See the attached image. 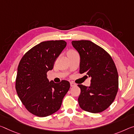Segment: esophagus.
I'll use <instances>...</instances> for the list:
<instances>
[{
    "label": "esophagus",
    "mask_w": 134,
    "mask_h": 134,
    "mask_svg": "<svg viewBox=\"0 0 134 134\" xmlns=\"http://www.w3.org/2000/svg\"><path fill=\"white\" fill-rule=\"evenodd\" d=\"M76 85L75 84V83H74L73 82H70V86H71V87H73V86H76Z\"/></svg>",
    "instance_id": "1"
}]
</instances>
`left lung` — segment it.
Segmentation results:
<instances>
[{
  "label": "left lung",
  "instance_id": "obj_1",
  "mask_svg": "<svg viewBox=\"0 0 134 134\" xmlns=\"http://www.w3.org/2000/svg\"><path fill=\"white\" fill-rule=\"evenodd\" d=\"M79 54L80 73L91 77V85H78V102L82 110L92 113L107 109L115 99L119 86L118 73L111 56L90 40L72 41Z\"/></svg>",
  "mask_w": 134,
  "mask_h": 134
}]
</instances>
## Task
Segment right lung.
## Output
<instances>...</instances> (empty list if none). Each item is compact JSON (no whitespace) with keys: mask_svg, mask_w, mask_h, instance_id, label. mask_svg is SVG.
<instances>
[{"mask_svg":"<svg viewBox=\"0 0 134 134\" xmlns=\"http://www.w3.org/2000/svg\"><path fill=\"white\" fill-rule=\"evenodd\" d=\"M66 45L64 40L42 42L25 53L19 63L16 92L27 110L34 115L46 117L55 113L69 90V82H49L46 75Z\"/></svg>","mask_w":134,"mask_h":134,"instance_id":"obj_1","label":"right lung"}]
</instances>
